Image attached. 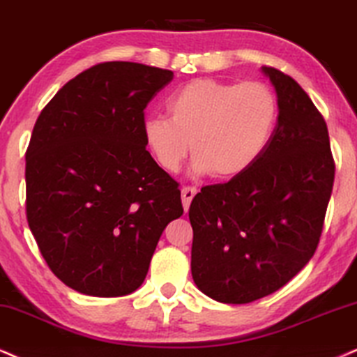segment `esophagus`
I'll return each mask as SVG.
<instances>
[{
	"label": "esophagus",
	"instance_id": "1",
	"mask_svg": "<svg viewBox=\"0 0 357 357\" xmlns=\"http://www.w3.org/2000/svg\"><path fill=\"white\" fill-rule=\"evenodd\" d=\"M197 195V188L195 187H182V204H183V210H188L190 206L193 197Z\"/></svg>",
	"mask_w": 357,
	"mask_h": 357
}]
</instances>
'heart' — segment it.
Instances as JSON below:
<instances>
[{"instance_id": "obj_1", "label": "heart", "mask_w": 357, "mask_h": 357, "mask_svg": "<svg viewBox=\"0 0 357 357\" xmlns=\"http://www.w3.org/2000/svg\"><path fill=\"white\" fill-rule=\"evenodd\" d=\"M165 117H149L142 134L147 151L167 174H175L190 147L193 172L230 180L252 169L265 152L278 99L259 81L193 79L167 99Z\"/></svg>"}]
</instances>
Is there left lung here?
Instances as JSON below:
<instances>
[{
	"instance_id": "8db88e82",
	"label": "left lung",
	"mask_w": 357,
	"mask_h": 357,
	"mask_svg": "<svg viewBox=\"0 0 357 357\" xmlns=\"http://www.w3.org/2000/svg\"><path fill=\"white\" fill-rule=\"evenodd\" d=\"M278 122L252 169L192 200V276L215 301L245 305L275 293L313 258L334 182L328 127L293 77L261 68Z\"/></svg>"
}]
</instances>
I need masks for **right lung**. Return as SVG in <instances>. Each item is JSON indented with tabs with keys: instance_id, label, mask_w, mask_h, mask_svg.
Listing matches in <instances>:
<instances>
[{
	"instance_id": "1",
	"label": "right lung",
	"mask_w": 357,
	"mask_h": 357,
	"mask_svg": "<svg viewBox=\"0 0 357 357\" xmlns=\"http://www.w3.org/2000/svg\"><path fill=\"white\" fill-rule=\"evenodd\" d=\"M174 73L100 63L57 91L26 151V217L51 271L89 296H124L182 217L178 183L144 142V109Z\"/></svg>"
}]
</instances>
